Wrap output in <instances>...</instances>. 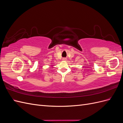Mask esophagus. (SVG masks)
Returning a JSON list of instances; mask_svg holds the SVG:
<instances>
[{
	"label": "esophagus",
	"mask_w": 123,
	"mask_h": 123,
	"mask_svg": "<svg viewBox=\"0 0 123 123\" xmlns=\"http://www.w3.org/2000/svg\"><path fill=\"white\" fill-rule=\"evenodd\" d=\"M66 59H66V58H62V60H63V61H66Z\"/></svg>",
	"instance_id": "34e87169"
}]
</instances>
